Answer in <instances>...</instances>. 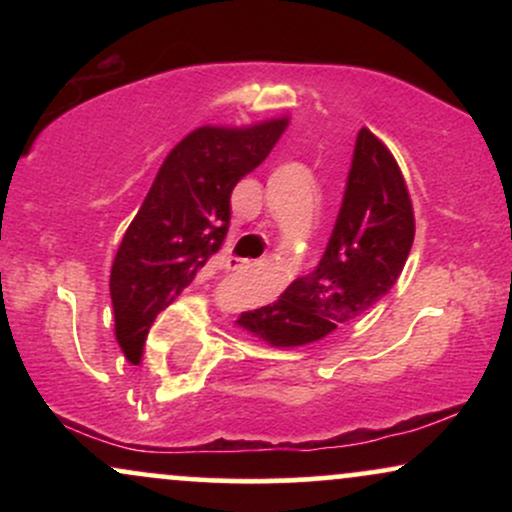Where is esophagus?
Segmentation results:
<instances>
[{
  "instance_id": "esophagus-1",
  "label": "esophagus",
  "mask_w": 512,
  "mask_h": 512,
  "mask_svg": "<svg viewBox=\"0 0 512 512\" xmlns=\"http://www.w3.org/2000/svg\"><path fill=\"white\" fill-rule=\"evenodd\" d=\"M252 262L243 260V257H228V269L231 272H243V269H250Z\"/></svg>"
}]
</instances>
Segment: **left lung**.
<instances>
[{"mask_svg": "<svg viewBox=\"0 0 512 512\" xmlns=\"http://www.w3.org/2000/svg\"><path fill=\"white\" fill-rule=\"evenodd\" d=\"M414 207L390 149L363 127L325 255L238 327L276 349L313 344L356 322L395 286L414 243Z\"/></svg>", "mask_w": 512, "mask_h": 512, "instance_id": "8db88e82", "label": "left lung"}]
</instances>
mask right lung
<instances>
[{
    "instance_id": "1",
    "label": "right lung",
    "mask_w": 512,
    "mask_h": 512,
    "mask_svg": "<svg viewBox=\"0 0 512 512\" xmlns=\"http://www.w3.org/2000/svg\"><path fill=\"white\" fill-rule=\"evenodd\" d=\"M289 117L248 127H197L166 156L110 269L115 337L132 363L151 322L214 260L231 223V192L252 173Z\"/></svg>"
}]
</instances>
